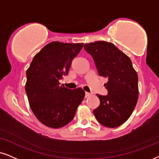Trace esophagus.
Returning a JSON list of instances; mask_svg holds the SVG:
<instances>
[{
  "label": "esophagus",
  "mask_w": 159,
  "mask_h": 159,
  "mask_svg": "<svg viewBox=\"0 0 159 159\" xmlns=\"http://www.w3.org/2000/svg\"><path fill=\"white\" fill-rule=\"evenodd\" d=\"M92 94L91 93H89V92H85L86 98H89V97H90V96H92Z\"/></svg>",
  "instance_id": "1"
}]
</instances>
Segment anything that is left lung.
Returning <instances> with one entry per match:
<instances>
[{
  "label": "left lung",
  "mask_w": 159,
  "mask_h": 159,
  "mask_svg": "<svg viewBox=\"0 0 159 159\" xmlns=\"http://www.w3.org/2000/svg\"><path fill=\"white\" fill-rule=\"evenodd\" d=\"M93 58L100 76L108 78V94H97L100 106L93 111L100 124L116 128L128 120L139 97L138 75L130 58L113 43L97 41L84 45Z\"/></svg>",
  "instance_id": "8db88e82"
}]
</instances>
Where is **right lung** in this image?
I'll use <instances>...</instances> for the list:
<instances>
[{
	"instance_id": "right-lung-1",
	"label": "right lung",
	"mask_w": 159,
	"mask_h": 159,
	"mask_svg": "<svg viewBox=\"0 0 159 159\" xmlns=\"http://www.w3.org/2000/svg\"><path fill=\"white\" fill-rule=\"evenodd\" d=\"M83 45L52 42L36 54L26 71L25 88L30 107L48 127L59 128L71 122L84 100L85 92L81 88L70 89L59 83L68 75Z\"/></svg>"
}]
</instances>
